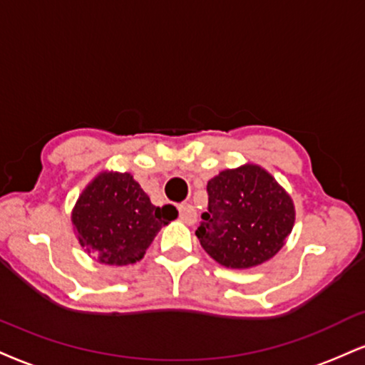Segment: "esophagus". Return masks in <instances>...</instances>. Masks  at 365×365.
I'll list each match as a JSON object with an SVG mask.
<instances>
[{
	"label": "esophagus",
	"instance_id": "1",
	"mask_svg": "<svg viewBox=\"0 0 365 365\" xmlns=\"http://www.w3.org/2000/svg\"><path fill=\"white\" fill-rule=\"evenodd\" d=\"M178 214H180V219H182L183 222H187V225H194V222L197 221V210L192 204L180 205Z\"/></svg>",
	"mask_w": 365,
	"mask_h": 365
}]
</instances>
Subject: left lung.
Returning <instances> with one entry per match:
<instances>
[{
	"mask_svg": "<svg viewBox=\"0 0 365 365\" xmlns=\"http://www.w3.org/2000/svg\"><path fill=\"white\" fill-rule=\"evenodd\" d=\"M209 205L195 235L231 269L260 265L282 248L294 226L291 197L260 166L221 171L207 183Z\"/></svg>",
	"mask_w": 365,
	"mask_h": 365,
	"instance_id": "left-lung-1",
	"label": "left lung"
}]
</instances>
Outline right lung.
Instances as JSON below:
<instances>
[{"instance_id": "1", "label": "right lung", "mask_w": 365, "mask_h": 365, "mask_svg": "<svg viewBox=\"0 0 365 365\" xmlns=\"http://www.w3.org/2000/svg\"><path fill=\"white\" fill-rule=\"evenodd\" d=\"M177 216L173 205H153L130 173H102L80 195L71 219L88 253L107 265H129Z\"/></svg>"}]
</instances>
